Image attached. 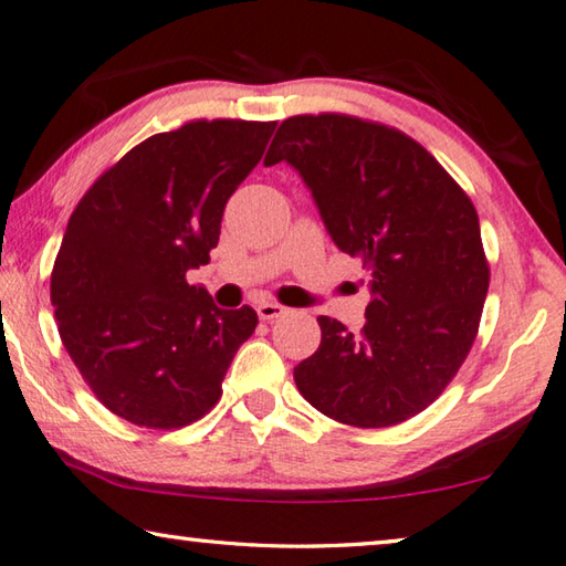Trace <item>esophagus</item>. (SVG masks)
Returning a JSON list of instances; mask_svg holds the SVG:
<instances>
[{
	"label": "esophagus",
	"mask_w": 566,
	"mask_h": 566,
	"mask_svg": "<svg viewBox=\"0 0 566 566\" xmlns=\"http://www.w3.org/2000/svg\"><path fill=\"white\" fill-rule=\"evenodd\" d=\"M256 314H260V319L264 322H272V319H280L286 314V306L276 304V302H262L256 304Z\"/></svg>",
	"instance_id": "34e87169"
}]
</instances>
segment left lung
<instances>
[{
	"label": "left lung",
	"mask_w": 566,
	"mask_h": 566,
	"mask_svg": "<svg viewBox=\"0 0 566 566\" xmlns=\"http://www.w3.org/2000/svg\"><path fill=\"white\" fill-rule=\"evenodd\" d=\"M276 161L300 171L334 244L371 272L361 334L319 317L296 389L342 424L407 421L454 379L482 319L490 264L472 199L419 142L349 114L284 119L264 157Z\"/></svg>",
	"instance_id": "obj_1"
}]
</instances>
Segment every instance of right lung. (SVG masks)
<instances>
[{"label":"right lung","instance_id":"1","mask_svg":"<svg viewBox=\"0 0 566 566\" xmlns=\"http://www.w3.org/2000/svg\"><path fill=\"white\" fill-rule=\"evenodd\" d=\"M276 122L195 119L129 149L70 217L52 270L64 349L114 415L179 429L222 397L256 312L219 310L187 272L209 262L227 199Z\"/></svg>","mask_w":566,"mask_h":566}]
</instances>
